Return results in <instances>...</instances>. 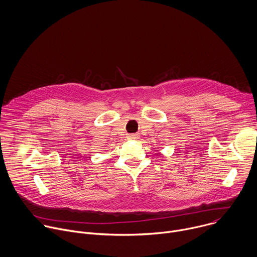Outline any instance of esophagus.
<instances>
[{
    "label": "esophagus",
    "instance_id": "34e87169",
    "mask_svg": "<svg viewBox=\"0 0 257 257\" xmlns=\"http://www.w3.org/2000/svg\"><path fill=\"white\" fill-rule=\"evenodd\" d=\"M129 138H130V139H138V135H136V134H132V135H130V136H129Z\"/></svg>",
    "mask_w": 257,
    "mask_h": 257
}]
</instances>
